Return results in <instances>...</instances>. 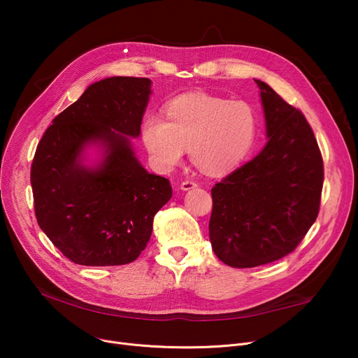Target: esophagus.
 Here are the masks:
<instances>
[{
    "label": "esophagus",
    "instance_id": "34e87169",
    "mask_svg": "<svg viewBox=\"0 0 358 358\" xmlns=\"http://www.w3.org/2000/svg\"><path fill=\"white\" fill-rule=\"evenodd\" d=\"M196 187H197V182H194V181H182L181 185H180V189L182 192H189V190L196 189Z\"/></svg>",
    "mask_w": 358,
    "mask_h": 358
}]
</instances>
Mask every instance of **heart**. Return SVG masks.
Masks as SVG:
<instances>
[{"label": "heart", "mask_w": 358, "mask_h": 358, "mask_svg": "<svg viewBox=\"0 0 358 358\" xmlns=\"http://www.w3.org/2000/svg\"><path fill=\"white\" fill-rule=\"evenodd\" d=\"M165 119L148 115L142 143L159 171H171L189 148L192 161L206 174L236 168L255 143L258 116L247 101H228L204 92L181 94L165 104Z\"/></svg>", "instance_id": "obj_1"}]
</instances>
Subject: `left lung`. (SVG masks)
<instances>
[{
	"mask_svg": "<svg viewBox=\"0 0 358 358\" xmlns=\"http://www.w3.org/2000/svg\"><path fill=\"white\" fill-rule=\"evenodd\" d=\"M267 143L250 162L216 182L209 238L235 268L258 267L294 251L319 213L324 162L305 116L255 80Z\"/></svg>",
	"mask_w": 358,
	"mask_h": 358,
	"instance_id": "obj_1",
	"label": "left lung"
}]
</instances>
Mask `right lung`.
Returning a JSON list of instances; mask_svg holds the SVG:
<instances>
[{
  "instance_id": "1",
  "label": "right lung",
  "mask_w": 358,
  "mask_h": 358,
  "mask_svg": "<svg viewBox=\"0 0 358 358\" xmlns=\"http://www.w3.org/2000/svg\"><path fill=\"white\" fill-rule=\"evenodd\" d=\"M152 81L110 77L91 84L56 116L37 145L30 182L41 229L66 258L90 267L135 261L154 216L171 199L164 177L135 157ZM101 158L85 164L88 147Z\"/></svg>"
}]
</instances>
